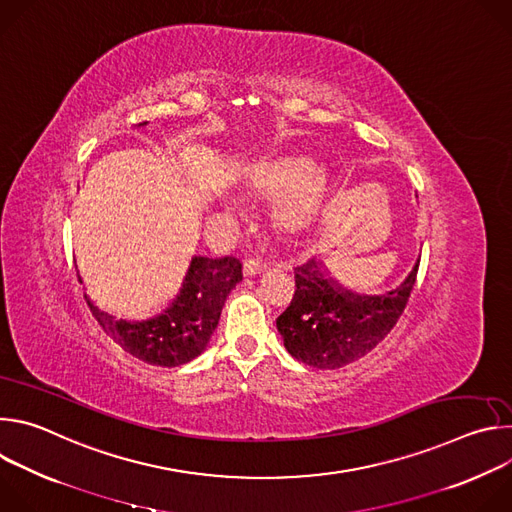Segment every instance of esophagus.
<instances>
[{"instance_id": "34e87169", "label": "esophagus", "mask_w": 512, "mask_h": 512, "mask_svg": "<svg viewBox=\"0 0 512 512\" xmlns=\"http://www.w3.org/2000/svg\"><path fill=\"white\" fill-rule=\"evenodd\" d=\"M265 269H267V263L263 259H259V257H253V259L245 261V275L247 277H255V275L263 273Z\"/></svg>"}]
</instances>
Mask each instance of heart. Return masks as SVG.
<instances>
[{"label":"heart","mask_w":512,"mask_h":512,"mask_svg":"<svg viewBox=\"0 0 512 512\" xmlns=\"http://www.w3.org/2000/svg\"><path fill=\"white\" fill-rule=\"evenodd\" d=\"M330 172L306 154H269L251 162L241 178V188L261 200H271L273 223L289 235L308 231L318 218L328 192ZM233 208V200H225Z\"/></svg>","instance_id":"1"}]
</instances>
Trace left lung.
<instances>
[{
  "label": "left lung",
  "instance_id": "1",
  "mask_svg": "<svg viewBox=\"0 0 512 512\" xmlns=\"http://www.w3.org/2000/svg\"><path fill=\"white\" fill-rule=\"evenodd\" d=\"M419 259L387 294L364 296L342 287L318 257L294 269L296 294L277 318L287 352L314 369L346 367L371 352L401 318L415 285Z\"/></svg>",
  "mask_w": 512,
  "mask_h": 512
}]
</instances>
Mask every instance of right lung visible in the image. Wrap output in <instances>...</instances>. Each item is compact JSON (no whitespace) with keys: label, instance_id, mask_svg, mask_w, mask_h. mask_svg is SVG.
Here are the masks:
<instances>
[{"label":"right lung","instance_id":"add662e5","mask_svg":"<svg viewBox=\"0 0 512 512\" xmlns=\"http://www.w3.org/2000/svg\"><path fill=\"white\" fill-rule=\"evenodd\" d=\"M241 279L243 265L239 259L194 255L172 304L154 318L135 322L117 320L99 310L89 296L85 298L101 328L125 352L156 367L172 369L190 362L208 346L231 289Z\"/></svg>","mask_w":512,"mask_h":512}]
</instances>
